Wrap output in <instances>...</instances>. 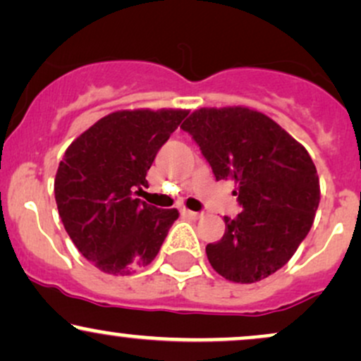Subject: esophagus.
Segmentation results:
<instances>
[{
    "mask_svg": "<svg viewBox=\"0 0 361 361\" xmlns=\"http://www.w3.org/2000/svg\"><path fill=\"white\" fill-rule=\"evenodd\" d=\"M181 214H183L185 216H188V219H192V220H198V219H202V215H203V214H200V212L186 210V208H183V210H181Z\"/></svg>",
    "mask_w": 361,
    "mask_h": 361,
    "instance_id": "obj_1",
    "label": "esophagus"
}]
</instances>
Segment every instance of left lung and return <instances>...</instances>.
I'll return each instance as SVG.
<instances>
[{"label":"left lung","instance_id":"obj_1","mask_svg":"<svg viewBox=\"0 0 361 361\" xmlns=\"http://www.w3.org/2000/svg\"><path fill=\"white\" fill-rule=\"evenodd\" d=\"M181 129L216 180H232L242 212L224 216L225 233L207 245L220 276L250 284L288 264L311 230L319 178L311 156L271 117L247 107H203Z\"/></svg>","mask_w":361,"mask_h":361}]
</instances>
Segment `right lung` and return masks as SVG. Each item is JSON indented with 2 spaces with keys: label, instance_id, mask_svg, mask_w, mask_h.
I'll return each mask as SVG.
<instances>
[{
  "label": "right lung",
  "instance_id": "add662e5",
  "mask_svg": "<svg viewBox=\"0 0 361 361\" xmlns=\"http://www.w3.org/2000/svg\"><path fill=\"white\" fill-rule=\"evenodd\" d=\"M188 116L181 109L117 111L99 119L65 151L55 202L68 237L87 260L112 276L153 262L178 210L134 197L159 147Z\"/></svg>",
  "mask_w": 361,
  "mask_h": 361
}]
</instances>
